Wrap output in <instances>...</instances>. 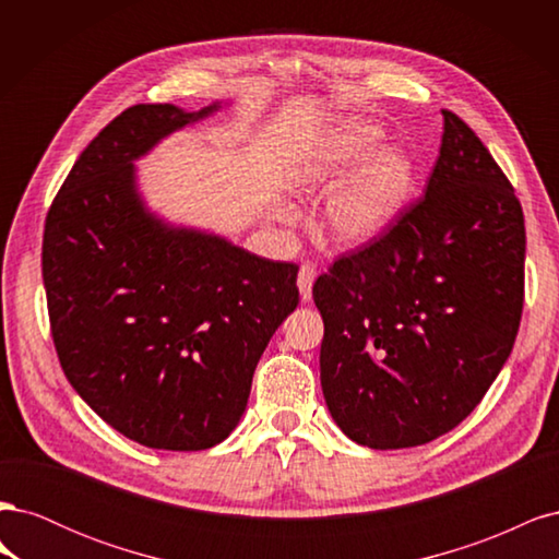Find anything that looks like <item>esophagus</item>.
I'll list each match as a JSON object with an SVG mask.
<instances>
[{
    "mask_svg": "<svg viewBox=\"0 0 559 559\" xmlns=\"http://www.w3.org/2000/svg\"><path fill=\"white\" fill-rule=\"evenodd\" d=\"M317 280V267L312 263H302L298 270V292L302 300L312 298V284Z\"/></svg>",
    "mask_w": 559,
    "mask_h": 559,
    "instance_id": "1",
    "label": "esophagus"
}]
</instances>
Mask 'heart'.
Here are the masks:
<instances>
[{
  "instance_id": "b5f03b06",
  "label": "heart",
  "mask_w": 559,
  "mask_h": 559,
  "mask_svg": "<svg viewBox=\"0 0 559 559\" xmlns=\"http://www.w3.org/2000/svg\"><path fill=\"white\" fill-rule=\"evenodd\" d=\"M382 130L361 118L335 126L312 154L302 160L298 186L302 191H324L321 230L335 245H364L378 238L405 210L415 186V163L408 151L382 146Z\"/></svg>"
}]
</instances>
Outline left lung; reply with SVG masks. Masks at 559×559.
<instances>
[{"instance_id":"left-lung-1","label":"left lung","mask_w":559,"mask_h":559,"mask_svg":"<svg viewBox=\"0 0 559 559\" xmlns=\"http://www.w3.org/2000/svg\"><path fill=\"white\" fill-rule=\"evenodd\" d=\"M324 319L321 389L335 425L373 450L425 445L483 401L524 302V216L460 116L427 191L312 286Z\"/></svg>"}]
</instances>
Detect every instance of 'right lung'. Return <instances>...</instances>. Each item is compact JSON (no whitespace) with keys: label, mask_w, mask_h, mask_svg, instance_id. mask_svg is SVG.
I'll use <instances>...</instances> for the list:
<instances>
[{"label":"right lung","mask_w":559,"mask_h":559,"mask_svg":"<svg viewBox=\"0 0 559 559\" xmlns=\"http://www.w3.org/2000/svg\"><path fill=\"white\" fill-rule=\"evenodd\" d=\"M216 109L128 107L46 214L41 275L64 376L107 425L154 450L228 438L265 345L298 306L296 263L165 224L138 193L132 160Z\"/></svg>","instance_id":"right-lung-1"}]
</instances>
